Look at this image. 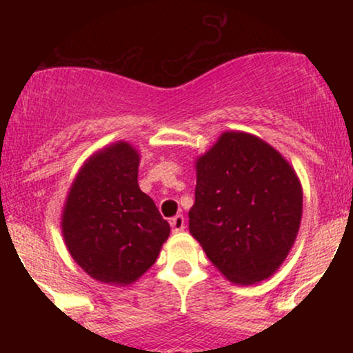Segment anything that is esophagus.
I'll return each mask as SVG.
<instances>
[{"mask_svg": "<svg viewBox=\"0 0 353 353\" xmlns=\"http://www.w3.org/2000/svg\"><path fill=\"white\" fill-rule=\"evenodd\" d=\"M184 225H185V221H184V216H176L171 219V228L174 232H181V230H184Z\"/></svg>", "mask_w": 353, "mask_h": 353, "instance_id": "1", "label": "esophagus"}]
</instances>
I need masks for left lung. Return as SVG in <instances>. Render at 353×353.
I'll return each mask as SVG.
<instances>
[{
	"label": "left lung",
	"instance_id": "1",
	"mask_svg": "<svg viewBox=\"0 0 353 353\" xmlns=\"http://www.w3.org/2000/svg\"><path fill=\"white\" fill-rule=\"evenodd\" d=\"M189 230L230 282L269 279L292 249L302 185L292 165L261 137L228 131L196 161Z\"/></svg>",
	"mask_w": 353,
	"mask_h": 353
}]
</instances>
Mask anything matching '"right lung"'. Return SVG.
Segmentation results:
<instances>
[{
  "instance_id": "obj_1",
  "label": "right lung",
  "mask_w": 353,
  "mask_h": 353,
  "mask_svg": "<svg viewBox=\"0 0 353 353\" xmlns=\"http://www.w3.org/2000/svg\"><path fill=\"white\" fill-rule=\"evenodd\" d=\"M139 154L119 141L84 163L61 217L71 257L96 281L136 282L168 241V221L137 184Z\"/></svg>"
}]
</instances>
